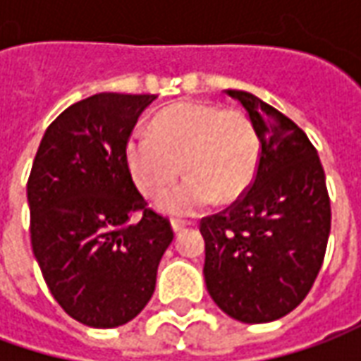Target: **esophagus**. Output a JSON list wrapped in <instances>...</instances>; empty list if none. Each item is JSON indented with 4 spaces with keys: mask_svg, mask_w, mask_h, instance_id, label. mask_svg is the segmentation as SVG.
I'll return each mask as SVG.
<instances>
[{
    "mask_svg": "<svg viewBox=\"0 0 361 361\" xmlns=\"http://www.w3.org/2000/svg\"><path fill=\"white\" fill-rule=\"evenodd\" d=\"M191 222H188V220H178V219H173L172 220V230L178 234V232H181L183 228H188Z\"/></svg>",
    "mask_w": 361,
    "mask_h": 361,
    "instance_id": "obj_1",
    "label": "esophagus"
}]
</instances>
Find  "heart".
I'll use <instances>...</instances> for the list:
<instances>
[{
  "label": "heart",
  "mask_w": 361,
  "mask_h": 361,
  "mask_svg": "<svg viewBox=\"0 0 361 361\" xmlns=\"http://www.w3.org/2000/svg\"><path fill=\"white\" fill-rule=\"evenodd\" d=\"M126 158L135 185L147 197L162 195L183 164L189 176L158 201V211L189 216L216 197L232 203L247 191L257 172L259 135L245 111L180 102L158 114L152 135L129 137Z\"/></svg>",
  "instance_id": "heart-1"
}]
</instances>
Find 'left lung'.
I'll return each instance as SVG.
<instances>
[{
    "label": "left lung",
    "mask_w": 361,
    "mask_h": 361,
    "mask_svg": "<svg viewBox=\"0 0 361 361\" xmlns=\"http://www.w3.org/2000/svg\"><path fill=\"white\" fill-rule=\"evenodd\" d=\"M259 135L255 180L235 203L201 220L207 290L230 317L269 323L295 310L317 279L331 234V201L317 150L261 98L226 90Z\"/></svg>",
    "instance_id": "1"
}]
</instances>
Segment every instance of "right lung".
<instances>
[{
	"instance_id": "right-lung-1",
	"label": "right lung",
	"mask_w": 361,
	"mask_h": 361,
	"mask_svg": "<svg viewBox=\"0 0 361 361\" xmlns=\"http://www.w3.org/2000/svg\"><path fill=\"white\" fill-rule=\"evenodd\" d=\"M154 98L100 92L69 106L46 129L28 176L30 243L44 280L67 315L94 329L126 325L145 310L173 240L126 158ZM139 210L142 220L129 223Z\"/></svg>"
}]
</instances>
